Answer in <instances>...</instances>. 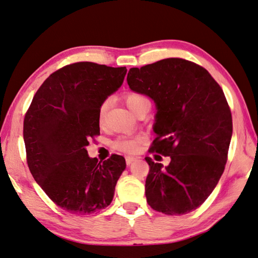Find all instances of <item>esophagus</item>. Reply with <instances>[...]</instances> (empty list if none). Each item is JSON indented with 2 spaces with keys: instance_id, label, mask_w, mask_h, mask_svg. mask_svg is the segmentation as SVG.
Segmentation results:
<instances>
[{
  "instance_id": "34e87169",
  "label": "esophagus",
  "mask_w": 258,
  "mask_h": 258,
  "mask_svg": "<svg viewBox=\"0 0 258 258\" xmlns=\"http://www.w3.org/2000/svg\"><path fill=\"white\" fill-rule=\"evenodd\" d=\"M134 161H136V158H134V157H126L125 158V163L128 164V166H129V164H132Z\"/></svg>"
}]
</instances>
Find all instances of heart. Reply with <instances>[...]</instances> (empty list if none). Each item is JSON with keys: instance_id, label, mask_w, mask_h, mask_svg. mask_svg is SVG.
<instances>
[{"instance_id": "b5f03b06", "label": "heart", "mask_w": 258, "mask_h": 258, "mask_svg": "<svg viewBox=\"0 0 258 258\" xmlns=\"http://www.w3.org/2000/svg\"><path fill=\"white\" fill-rule=\"evenodd\" d=\"M123 99L125 101L126 106H128L134 113H136L139 108L144 106H150V99L147 98L145 95L141 94V92L136 91H129L124 94ZM108 107V100L105 99L103 103L100 104L98 109V121L101 124L104 121L105 114H106ZM142 142L141 137H119L112 143L113 149L116 151L124 152V153H134L138 149L139 143Z\"/></svg>"}]
</instances>
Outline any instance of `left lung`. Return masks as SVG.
Masks as SVG:
<instances>
[{"label": "left lung", "instance_id": "8db88e82", "mask_svg": "<svg viewBox=\"0 0 258 258\" xmlns=\"http://www.w3.org/2000/svg\"><path fill=\"white\" fill-rule=\"evenodd\" d=\"M126 81L157 104L158 137L149 152L170 157L167 167L145 158L147 204L166 215L192 212L212 194L225 169L232 115L224 92L208 71L181 58L134 67Z\"/></svg>", "mask_w": 258, "mask_h": 258}]
</instances>
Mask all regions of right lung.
<instances>
[{"mask_svg":"<svg viewBox=\"0 0 258 258\" xmlns=\"http://www.w3.org/2000/svg\"><path fill=\"white\" fill-rule=\"evenodd\" d=\"M125 67L91 61L53 72L34 95L24 119L29 171L54 204L87 215L109 206L125 169L117 154L104 162L88 155L90 138L98 136L100 104L121 87Z\"/></svg>","mask_w":258,"mask_h":258,"instance_id":"right-lung-1","label":"right lung"}]
</instances>
